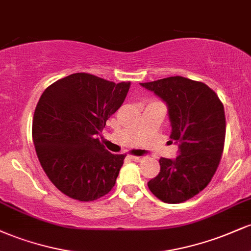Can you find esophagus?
Instances as JSON below:
<instances>
[{
    "instance_id": "34e87169",
    "label": "esophagus",
    "mask_w": 251,
    "mask_h": 251,
    "mask_svg": "<svg viewBox=\"0 0 251 251\" xmlns=\"http://www.w3.org/2000/svg\"><path fill=\"white\" fill-rule=\"evenodd\" d=\"M131 159L134 160V162H142L144 158L139 157V155H131Z\"/></svg>"
}]
</instances>
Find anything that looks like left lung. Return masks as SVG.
Here are the masks:
<instances>
[{
  "instance_id": "left-lung-1",
  "label": "left lung",
  "mask_w": 251,
  "mask_h": 251,
  "mask_svg": "<svg viewBox=\"0 0 251 251\" xmlns=\"http://www.w3.org/2000/svg\"><path fill=\"white\" fill-rule=\"evenodd\" d=\"M140 85L166 102L171 143L179 145L176 159L160 158V172L148 186L164 203H183L208 186L220 165L226 140L223 103L209 86L188 77Z\"/></svg>"
}]
</instances>
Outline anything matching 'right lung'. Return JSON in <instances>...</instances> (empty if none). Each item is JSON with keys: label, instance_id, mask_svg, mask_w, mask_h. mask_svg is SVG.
Returning a JSON list of instances; mask_svg holds the SVG:
<instances>
[{"label": "right lung", "instance_id": "right-lung-1", "mask_svg": "<svg viewBox=\"0 0 251 251\" xmlns=\"http://www.w3.org/2000/svg\"><path fill=\"white\" fill-rule=\"evenodd\" d=\"M129 85L74 73L51 83L40 98L34 146L47 177L68 197L92 201L113 189L126 154L108 152L98 134L123 105Z\"/></svg>", "mask_w": 251, "mask_h": 251}]
</instances>
